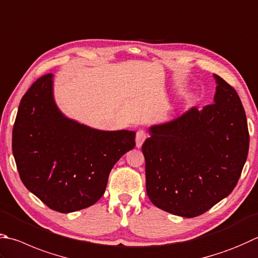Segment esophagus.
<instances>
[{
  "label": "esophagus",
  "instance_id": "obj_1",
  "mask_svg": "<svg viewBox=\"0 0 258 258\" xmlns=\"http://www.w3.org/2000/svg\"><path fill=\"white\" fill-rule=\"evenodd\" d=\"M146 138H147V134H146V131L142 129L138 130L137 134H136V146H137L138 148L142 147Z\"/></svg>",
  "mask_w": 258,
  "mask_h": 258
}]
</instances>
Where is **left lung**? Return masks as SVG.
Masks as SVG:
<instances>
[{
  "label": "left lung",
  "mask_w": 258,
  "mask_h": 258,
  "mask_svg": "<svg viewBox=\"0 0 258 258\" xmlns=\"http://www.w3.org/2000/svg\"><path fill=\"white\" fill-rule=\"evenodd\" d=\"M215 103L153 125L142 150L154 206L193 218L229 196L248 155L249 133L237 91L215 75Z\"/></svg>",
  "instance_id": "left-lung-1"
}]
</instances>
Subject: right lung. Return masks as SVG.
I'll use <instances>...</instances> for the list:
<instances>
[{
    "mask_svg": "<svg viewBox=\"0 0 258 258\" xmlns=\"http://www.w3.org/2000/svg\"><path fill=\"white\" fill-rule=\"evenodd\" d=\"M134 131H101L65 118L52 98V74L22 96L12 130V150L22 183L61 213L93 206L111 169L135 148Z\"/></svg>",
    "mask_w": 258,
    "mask_h": 258,
    "instance_id": "add662e5",
    "label": "right lung"
}]
</instances>
